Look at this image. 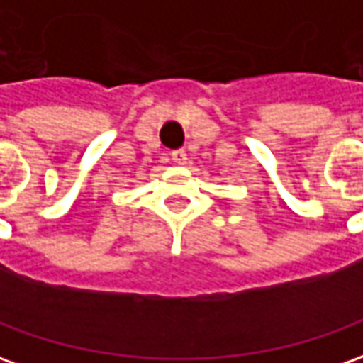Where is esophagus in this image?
I'll list each match as a JSON object with an SVG mask.
<instances>
[{"mask_svg":"<svg viewBox=\"0 0 363 363\" xmlns=\"http://www.w3.org/2000/svg\"><path fill=\"white\" fill-rule=\"evenodd\" d=\"M170 157H172V162H174V164H184V162H186V152H184V150H174Z\"/></svg>","mask_w":363,"mask_h":363,"instance_id":"34e87169","label":"esophagus"}]
</instances>
